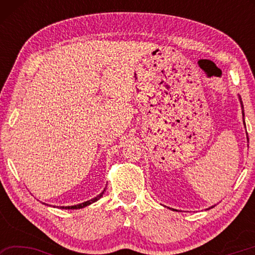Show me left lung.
<instances>
[{"instance_id": "left-lung-1", "label": "left lung", "mask_w": 255, "mask_h": 255, "mask_svg": "<svg viewBox=\"0 0 255 255\" xmlns=\"http://www.w3.org/2000/svg\"><path fill=\"white\" fill-rule=\"evenodd\" d=\"M240 101H241V105H242V109H243V103H242V99L240 98ZM242 114H243V117H244V110L242 111ZM244 125H245V123H244ZM248 139H249V137H248Z\"/></svg>"}]
</instances>
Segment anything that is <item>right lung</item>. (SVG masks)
Returning a JSON list of instances; mask_svg holds the SVG:
<instances>
[{
    "label": "right lung",
    "instance_id": "right-lung-1",
    "mask_svg": "<svg viewBox=\"0 0 255 255\" xmlns=\"http://www.w3.org/2000/svg\"><path fill=\"white\" fill-rule=\"evenodd\" d=\"M105 191H106V188L103 189V191L100 193V195L99 196H97L96 198H93V199H91V200H89V201H85V202H82V204H79V205H75V206H68V207H60V208L62 209H80V208H83V207H86V206H89V205H91V204H93L94 201H97V200H99L100 199V198L102 197V195L103 193H105Z\"/></svg>",
    "mask_w": 255,
    "mask_h": 255
}]
</instances>
